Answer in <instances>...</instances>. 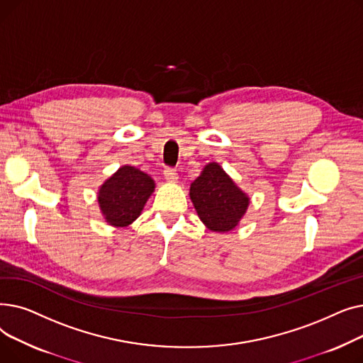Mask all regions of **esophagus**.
Returning <instances> with one entry per match:
<instances>
[{
	"label": "esophagus",
	"mask_w": 363,
	"mask_h": 363,
	"mask_svg": "<svg viewBox=\"0 0 363 363\" xmlns=\"http://www.w3.org/2000/svg\"><path fill=\"white\" fill-rule=\"evenodd\" d=\"M163 175H164V179L167 182H175L178 179V174H177V170L174 167H166L163 170Z\"/></svg>",
	"instance_id": "obj_1"
}]
</instances>
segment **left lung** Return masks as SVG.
<instances>
[{
    "label": "left lung",
    "instance_id": "8db88e82",
    "mask_svg": "<svg viewBox=\"0 0 363 363\" xmlns=\"http://www.w3.org/2000/svg\"><path fill=\"white\" fill-rule=\"evenodd\" d=\"M189 197L203 223L216 233L234 230L249 206V197L218 163H208L203 169L189 188Z\"/></svg>",
    "mask_w": 363,
    "mask_h": 363
}]
</instances>
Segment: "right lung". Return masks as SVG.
Returning <instances> with one entry per match:
<instances>
[{
  "mask_svg": "<svg viewBox=\"0 0 363 363\" xmlns=\"http://www.w3.org/2000/svg\"><path fill=\"white\" fill-rule=\"evenodd\" d=\"M152 191L155 181L147 174L133 166H123L101 185L100 208L110 225L128 226L140 216Z\"/></svg>",
  "mask_w": 363,
  "mask_h": 363,
  "instance_id": "obj_1",
  "label": "right lung"
}]
</instances>
